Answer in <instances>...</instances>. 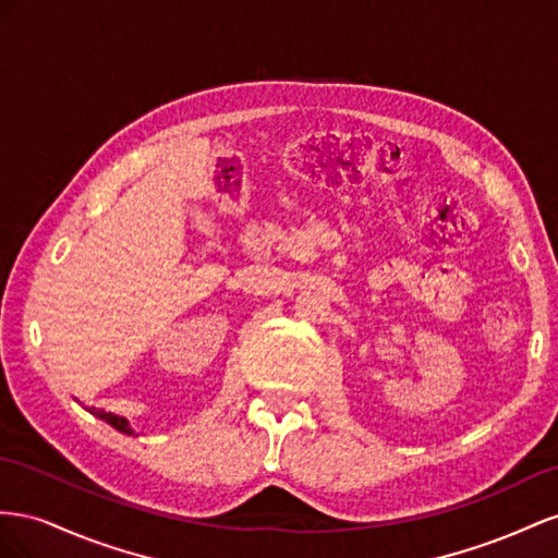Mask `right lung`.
Segmentation results:
<instances>
[{
    "label": "right lung",
    "mask_w": 558,
    "mask_h": 558,
    "mask_svg": "<svg viewBox=\"0 0 558 558\" xmlns=\"http://www.w3.org/2000/svg\"><path fill=\"white\" fill-rule=\"evenodd\" d=\"M93 416H98L100 421H105V423H109L111 427L114 429H119V433H123V435H135V429L131 427V423H129V418H123V416H117V413H111V411H102V409H95V407H90L88 409Z\"/></svg>",
    "instance_id": "obj_1"
}]
</instances>
